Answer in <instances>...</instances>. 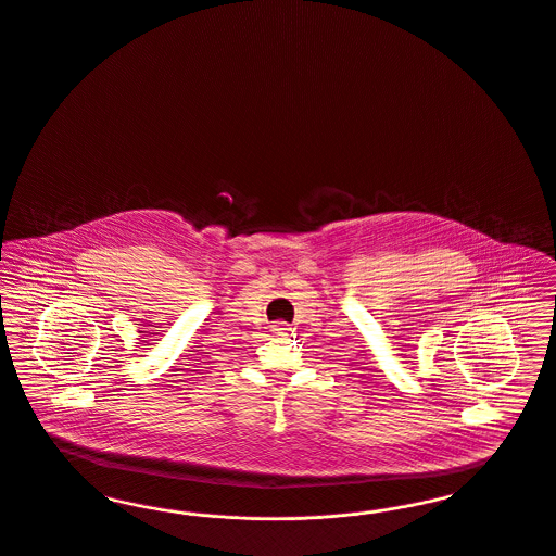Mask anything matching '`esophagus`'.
Here are the masks:
<instances>
[{
  "mask_svg": "<svg viewBox=\"0 0 556 556\" xmlns=\"http://www.w3.org/2000/svg\"><path fill=\"white\" fill-rule=\"evenodd\" d=\"M269 328L274 334H282V337H287L291 332V324H287V321H274Z\"/></svg>",
  "mask_w": 556,
  "mask_h": 556,
  "instance_id": "34e87169",
  "label": "esophagus"
}]
</instances>
